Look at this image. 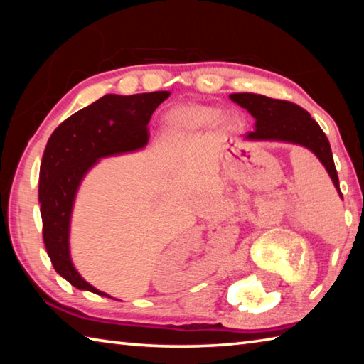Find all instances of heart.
<instances>
[{"label": "heart", "mask_w": 364, "mask_h": 364, "mask_svg": "<svg viewBox=\"0 0 364 364\" xmlns=\"http://www.w3.org/2000/svg\"><path fill=\"white\" fill-rule=\"evenodd\" d=\"M220 115V110L212 106H197V104H191V106H180L171 109L170 112L165 115L164 125L165 130L173 136H181V134H188L193 132H199L202 128L210 127L212 123L217 122ZM223 120H228V117H223Z\"/></svg>", "instance_id": "obj_1"}]
</instances>
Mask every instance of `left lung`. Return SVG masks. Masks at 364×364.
<instances>
[{
	"label": "left lung",
	"mask_w": 364,
	"mask_h": 364,
	"mask_svg": "<svg viewBox=\"0 0 364 364\" xmlns=\"http://www.w3.org/2000/svg\"><path fill=\"white\" fill-rule=\"evenodd\" d=\"M230 100L255 119L254 130L244 134V141H278L305 147L324 165L338 196L343 199L328 136L305 109L294 102L255 93H234L230 95Z\"/></svg>",
	"instance_id": "obj_1"
}]
</instances>
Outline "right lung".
<instances>
[{
	"instance_id": "obj_1",
	"label": "right lung",
	"mask_w": 364,
	"mask_h": 364,
	"mask_svg": "<svg viewBox=\"0 0 364 364\" xmlns=\"http://www.w3.org/2000/svg\"><path fill=\"white\" fill-rule=\"evenodd\" d=\"M170 91L106 95L64 120L48 139L40 165L38 200L43 241L56 273L80 291L112 299L73 267L70 223L78 189L101 159L144 149L147 123Z\"/></svg>"
}]
</instances>
